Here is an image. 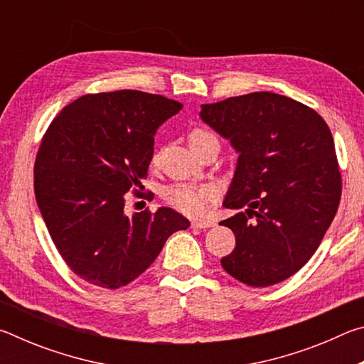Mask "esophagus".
Wrapping results in <instances>:
<instances>
[{
	"label": "esophagus",
	"instance_id": "obj_1",
	"mask_svg": "<svg viewBox=\"0 0 364 364\" xmlns=\"http://www.w3.org/2000/svg\"><path fill=\"white\" fill-rule=\"evenodd\" d=\"M213 225H215V221L210 220V218L193 221V226H194V228H199V230H204V228H212Z\"/></svg>",
	"mask_w": 364,
	"mask_h": 364
}]
</instances>
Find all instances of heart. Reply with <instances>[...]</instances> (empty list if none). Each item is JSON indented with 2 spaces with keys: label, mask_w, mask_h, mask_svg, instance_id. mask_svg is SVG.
<instances>
[{
  "label": "heart",
  "mask_w": 364,
  "mask_h": 364,
  "mask_svg": "<svg viewBox=\"0 0 364 364\" xmlns=\"http://www.w3.org/2000/svg\"><path fill=\"white\" fill-rule=\"evenodd\" d=\"M208 136H213L210 132L204 130V128H194L193 132L188 134L189 146H194L199 141L205 139ZM152 160L156 162L157 154H154ZM217 196V191L212 184H189V183H176L171 184L165 189L164 197L168 204L176 208L178 212L191 215V217H197L202 215L210 202Z\"/></svg>",
  "instance_id": "b5f03b06"
}]
</instances>
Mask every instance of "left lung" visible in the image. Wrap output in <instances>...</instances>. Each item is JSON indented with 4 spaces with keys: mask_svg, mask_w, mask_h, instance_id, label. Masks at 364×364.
<instances>
[{
    "mask_svg": "<svg viewBox=\"0 0 364 364\" xmlns=\"http://www.w3.org/2000/svg\"><path fill=\"white\" fill-rule=\"evenodd\" d=\"M200 117L239 152L223 205L249 207L221 221L236 236L221 267L252 287L291 278L316 252L341 202L328 123L305 104L268 91L204 104Z\"/></svg>",
    "mask_w": 364,
    "mask_h": 364,
    "instance_id": "8db88e82",
    "label": "left lung"
}]
</instances>
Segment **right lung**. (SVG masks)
Returning <instances> with one entry per match:
<instances>
[{
	"instance_id": "add662e5",
	"label": "right lung",
	"mask_w": 364,
	"mask_h": 364,
	"mask_svg": "<svg viewBox=\"0 0 364 364\" xmlns=\"http://www.w3.org/2000/svg\"><path fill=\"white\" fill-rule=\"evenodd\" d=\"M183 104L136 90L85 95L54 117L36 152L33 186L49 236L73 273L119 289L151 267L188 218L168 207L127 217L144 186L154 134Z\"/></svg>"
}]
</instances>
